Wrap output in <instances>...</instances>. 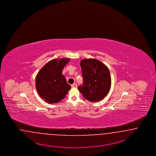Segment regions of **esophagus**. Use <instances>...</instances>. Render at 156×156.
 <instances>
[{"mask_svg": "<svg viewBox=\"0 0 156 156\" xmlns=\"http://www.w3.org/2000/svg\"><path fill=\"white\" fill-rule=\"evenodd\" d=\"M71 87H73V88L76 87H77V84H76V83H73V84L71 85Z\"/></svg>", "mask_w": 156, "mask_h": 156, "instance_id": "esophagus-1", "label": "esophagus"}]
</instances>
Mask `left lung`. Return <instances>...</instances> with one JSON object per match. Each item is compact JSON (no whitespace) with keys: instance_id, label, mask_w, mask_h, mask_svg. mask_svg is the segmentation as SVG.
Returning a JSON list of instances; mask_svg holds the SVG:
<instances>
[{"instance_id":"1","label":"left lung","mask_w":156,"mask_h":156,"mask_svg":"<svg viewBox=\"0 0 156 156\" xmlns=\"http://www.w3.org/2000/svg\"><path fill=\"white\" fill-rule=\"evenodd\" d=\"M83 84L78 89L91 102L101 100L107 95L111 85V78L107 67L95 59L81 62Z\"/></svg>"}]
</instances>
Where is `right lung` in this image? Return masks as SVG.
<instances>
[{"instance_id":"right-lung-1","label":"right lung","mask_w":156,"mask_h":156,"mask_svg":"<svg viewBox=\"0 0 156 156\" xmlns=\"http://www.w3.org/2000/svg\"><path fill=\"white\" fill-rule=\"evenodd\" d=\"M70 59H55L39 71L36 77V87L39 96L48 103H58L65 97L71 86L62 74Z\"/></svg>"}]
</instances>
